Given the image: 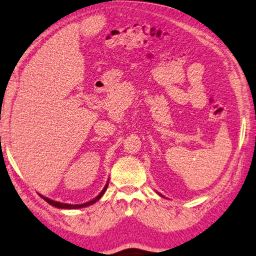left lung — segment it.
Masks as SVG:
<instances>
[{"label":"left lung","instance_id":"1","mask_svg":"<svg viewBox=\"0 0 256 256\" xmlns=\"http://www.w3.org/2000/svg\"><path fill=\"white\" fill-rule=\"evenodd\" d=\"M160 196H162V194H160Z\"/></svg>","mask_w":256,"mask_h":256}]
</instances>
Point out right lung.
I'll list each match as a JSON object with an SVG mask.
<instances>
[{
  "instance_id": "obj_1",
  "label": "right lung",
  "mask_w": 256,
  "mask_h": 256,
  "mask_svg": "<svg viewBox=\"0 0 256 256\" xmlns=\"http://www.w3.org/2000/svg\"><path fill=\"white\" fill-rule=\"evenodd\" d=\"M107 186H108V182L106 184V186H104V188L101 190V192L98 194V196H96V198H93L92 200H90V202H84V204H77V205H72V204H64V202H56V200H50V198H46V197H44V196H42V194H40V197L43 198L44 200L46 202H48V204L50 205H52V206H54V208H67V210H75V208H86V206H90V205H92V204H94V202H96V200H99L101 197H102V194H104V192H106L107 190Z\"/></svg>"
}]
</instances>
